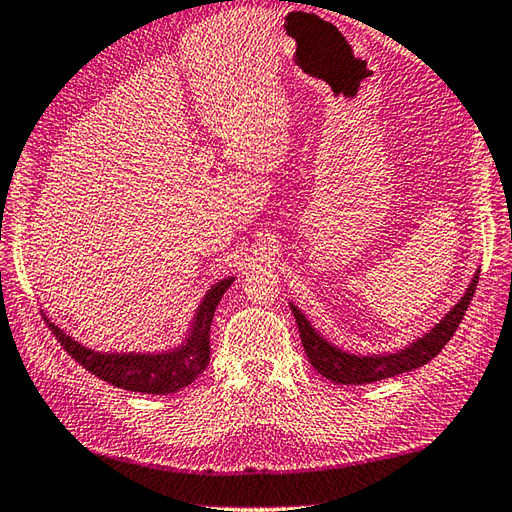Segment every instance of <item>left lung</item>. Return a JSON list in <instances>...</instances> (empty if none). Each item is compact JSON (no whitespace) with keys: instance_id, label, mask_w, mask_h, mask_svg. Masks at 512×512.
<instances>
[{"instance_id":"left-lung-1","label":"left lung","mask_w":512,"mask_h":512,"mask_svg":"<svg viewBox=\"0 0 512 512\" xmlns=\"http://www.w3.org/2000/svg\"><path fill=\"white\" fill-rule=\"evenodd\" d=\"M477 282H479V273L473 277V282H470V286L466 288L464 297L448 310L444 319H439V324H435V328L430 330V333L419 337L417 342H413L408 348H402L390 355L364 357V355L346 353V350L326 342V339L319 335L313 326H310L302 310H299L295 304H290V310H293L295 315L299 337H302L308 362L313 364V368L319 375H324L335 384H373V382H379V379L402 375V373H408V370L424 366L430 362V359L442 353V348L450 342V337L455 335L457 326L462 324L470 299L475 295Z\"/></svg>"}]
</instances>
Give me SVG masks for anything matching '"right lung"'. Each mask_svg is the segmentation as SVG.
<instances>
[{
    "label": "right lung",
    "mask_w": 512,
    "mask_h": 512,
    "mask_svg": "<svg viewBox=\"0 0 512 512\" xmlns=\"http://www.w3.org/2000/svg\"><path fill=\"white\" fill-rule=\"evenodd\" d=\"M233 279L235 277H226L210 286L204 302L197 308V315L193 317L186 342L175 350H166V353H97V350L75 342L50 319H44L66 353L77 364H82L88 373L117 388L130 390V393L170 395L193 384L206 370L210 362V324H213L219 299L233 284Z\"/></svg>",
    "instance_id": "1"
}]
</instances>
